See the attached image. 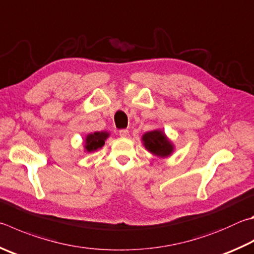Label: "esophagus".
I'll use <instances>...</instances> for the list:
<instances>
[{
  "instance_id": "34e87169",
  "label": "esophagus",
  "mask_w": 254,
  "mask_h": 254,
  "mask_svg": "<svg viewBox=\"0 0 254 254\" xmlns=\"http://www.w3.org/2000/svg\"><path fill=\"white\" fill-rule=\"evenodd\" d=\"M119 134H120V136H122V137H127L128 135H130V132H128L127 130H121L119 132Z\"/></svg>"
}]
</instances>
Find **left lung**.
Listing matches in <instances>:
<instances>
[{"mask_svg":"<svg viewBox=\"0 0 254 254\" xmlns=\"http://www.w3.org/2000/svg\"><path fill=\"white\" fill-rule=\"evenodd\" d=\"M141 140L145 150L154 158H169L175 149L173 142L169 139L162 128H155L153 131L144 133Z\"/></svg>","mask_w":254,"mask_h":254,"instance_id":"8db88e82","label":"left lung"}]
</instances>
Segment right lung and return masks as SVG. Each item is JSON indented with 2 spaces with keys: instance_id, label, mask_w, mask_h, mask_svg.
<instances>
[{
  "instance_id": "right-lung-1",
  "label": "right lung",
  "mask_w": 254,
  "mask_h": 254,
  "mask_svg": "<svg viewBox=\"0 0 254 254\" xmlns=\"http://www.w3.org/2000/svg\"><path fill=\"white\" fill-rule=\"evenodd\" d=\"M109 136L110 132L108 131H98L86 134L84 140H83L84 152H86V153H92V152L101 149Z\"/></svg>"
}]
</instances>
